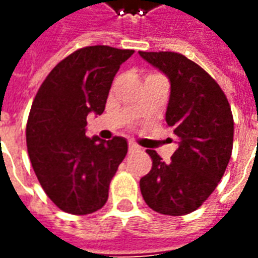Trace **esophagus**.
I'll list each match as a JSON object with an SVG mask.
<instances>
[{"label": "esophagus", "instance_id": "1", "mask_svg": "<svg viewBox=\"0 0 258 258\" xmlns=\"http://www.w3.org/2000/svg\"><path fill=\"white\" fill-rule=\"evenodd\" d=\"M138 149H139V147L136 146L133 142H129V152H135V150H138Z\"/></svg>", "mask_w": 258, "mask_h": 258}]
</instances>
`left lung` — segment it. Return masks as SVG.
Listing matches in <instances>:
<instances>
[{
  "label": "left lung",
  "mask_w": 258,
  "mask_h": 258,
  "mask_svg": "<svg viewBox=\"0 0 258 258\" xmlns=\"http://www.w3.org/2000/svg\"><path fill=\"white\" fill-rule=\"evenodd\" d=\"M170 84L167 126L178 138L170 163L154 150L140 191L153 211L170 216L194 212L214 192L233 149V115L225 92L202 67L174 51H139Z\"/></svg>",
  "instance_id": "8db88e82"
}]
</instances>
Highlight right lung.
<instances>
[{
    "mask_svg": "<svg viewBox=\"0 0 258 258\" xmlns=\"http://www.w3.org/2000/svg\"><path fill=\"white\" fill-rule=\"evenodd\" d=\"M133 53L101 44L73 51L49 73L33 99L26 123L29 159L46 195L67 214H92L108 201L127 142L87 138V116L104 112L113 77Z\"/></svg>",
    "mask_w": 258,
    "mask_h": 258,
    "instance_id": "right-lung-1",
    "label": "right lung"
}]
</instances>
